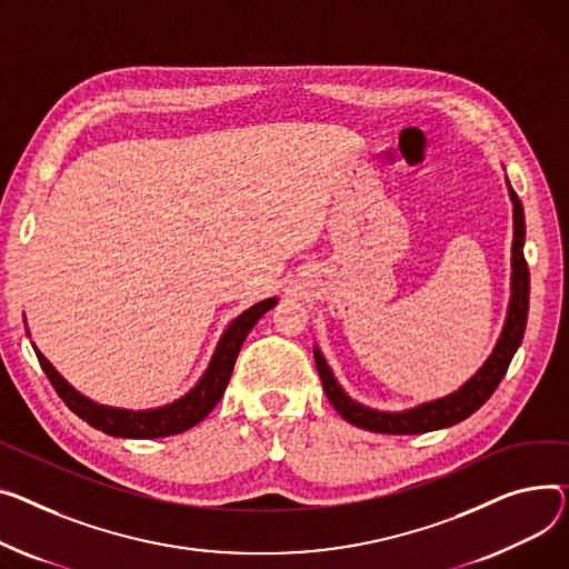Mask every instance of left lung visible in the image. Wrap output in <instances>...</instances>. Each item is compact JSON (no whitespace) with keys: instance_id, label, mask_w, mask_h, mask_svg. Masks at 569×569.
<instances>
[{"instance_id":"1","label":"left lung","mask_w":569,"mask_h":569,"mask_svg":"<svg viewBox=\"0 0 569 569\" xmlns=\"http://www.w3.org/2000/svg\"><path fill=\"white\" fill-rule=\"evenodd\" d=\"M510 184V182H508ZM510 199L515 203V242H512V297H510V309L506 318L503 333L495 352L489 355L485 366L471 377V380L456 393H450L441 400L426 402L416 409L402 411V413H387V411H375L368 409L352 398L346 396V391L338 387L333 375L325 361V357L316 350V366L322 380V389L333 405V409L343 416V419L357 428L380 432V435H423L439 428L456 426L480 409L489 396L497 391L501 385L503 375L521 346L526 318H528V290H531V274H528V264L523 258V236H526V223H523V208L517 197L515 189L510 187Z\"/></svg>"}]
</instances>
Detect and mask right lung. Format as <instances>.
I'll return each mask as SVG.
<instances>
[{
	"mask_svg": "<svg viewBox=\"0 0 569 569\" xmlns=\"http://www.w3.org/2000/svg\"><path fill=\"white\" fill-rule=\"evenodd\" d=\"M274 305H277L274 297L264 299V301H258V305H253L251 309H247L242 316H238L231 322V327L223 331L219 346L214 350V357L206 375L201 377V382L184 398L150 411H128V409H113V407L91 402L89 398L74 391L38 350H36V357H38V363H41V368L46 370L50 385L54 387L59 398L66 402V407L78 413L80 419L87 421L91 428L102 430L104 435H111V437H128V439L169 437V435H178L194 428L214 409L226 387H229L231 372L247 333L258 322V318H262V313H268Z\"/></svg>",
	"mask_w": 569,
	"mask_h": 569,
	"instance_id": "right-lung-1",
	"label": "right lung"
}]
</instances>
